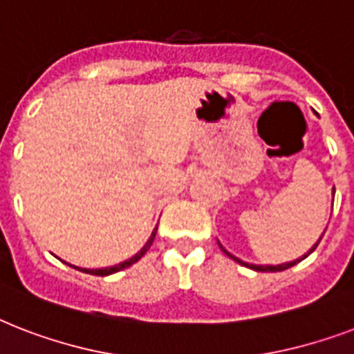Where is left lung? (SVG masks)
<instances>
[{"label": "left lung", "mask_w": 354, "mask_h": 354, "mask_svg": "<svg viewBox=\"0 0 354 354\" xmlns=\"http://www.w3.org/2000/svg\"><path fill=\"white\" fill-rule=\"evenodd\" d=\"M333 194H335V189H333ZM322 236H324V235H322ZM322 236H319V241H322ZM319 241L316 242V244H314V246L310 248V250H308V252L305 253V255H303L301 259H297V261H290V263H285V264H277V266H270V264H266V266H264V264H248V263H244V261H241V259H236L235 255H232V253L227 252V250H224V246H222L221 242H218V246L222 248V252L226 253L227 257H232L233 261H236V263H239V264H242V266H248V268L255 270V272H283V270L290 268V266H294V264H296V263H299V261H303V259H305V257H308V255H310V253H313L314 250H316V246H318V244H319Z\"/></svg>", "instance_id": "1"}]
</instances>
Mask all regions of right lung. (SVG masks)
I'll return each instance as SVG.
<instances>
[{
  "instance_id": "obj_1",
  "label": "right lung",
  "mask_w": 354,
  "mask_h": 354,
  "mask_svg": "<svg viewBox=\"0 0 354 354\" xmlns=\"http://www.w3.org/2000/svg\"><path fill=\"white\" fill-rule=\"evenodd\" d=\"M156 232H158V227H156L154 232H152V235H150V239L147 241V244H145L141 250H139L133 257L127 259V261H122V263L115 264V266H110V268H99V270H88V268H79V266H73V268L80 270V272H86V274H91V275H110V274H115V272H121V270L128 268V266H132L133 263H138L139 259L143 257L145 253L149 252V248L152 246V242H154V236H156Z\"/></svg>"
}]
</instances>
